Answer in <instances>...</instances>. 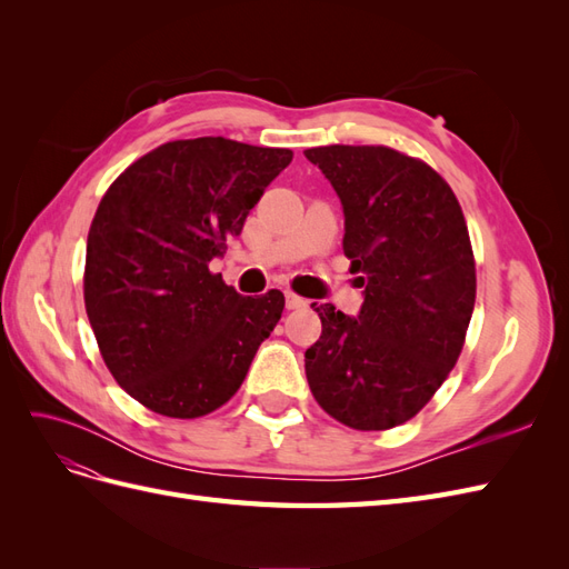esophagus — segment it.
Returning <instances> with one entry per match:
<instances>
[{
    "label": "esophagus",
    "mask_w": 569,
    "mask_h": 569,
    "mask_svg": "<svg viewBox=\"0 0 569 569\" xmlns=\"http://www.w3.org/2000/svg\"><path fill=\"white\" fill-rule=\"evenodd\" d=\"M284 301H287V308H289V311H299V308H306V306H308V301H306L303 297L295 295V291H287V295H284Z\"/></svg>",
    "instance_id": "esophagus-1"
}]
</instances>
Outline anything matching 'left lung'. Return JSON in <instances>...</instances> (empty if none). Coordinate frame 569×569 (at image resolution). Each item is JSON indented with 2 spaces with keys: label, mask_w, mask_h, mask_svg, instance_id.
I'll return each mask as SVG.
<instances>
[{
  "label": "left lung",
  "mask_w": 569,
  "mask_h": 569,
  "mask_svg": "<svg viewBox=\"0 0 569 569\" xmlns=\"http://www.w3.org/2000/svg\"><path fill=\"white\" fill-rule=\"evenodd\" d=\"M343 206V256L366 287L358 318L311 303L306 351L320 408L360 432L416 418L462 351L477 272L460 203L432 166L382 144L306 149Z\"/></svg>",
  "instance_id": "left-lung-1"
}]
</instances>
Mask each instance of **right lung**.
<instances>
[{
  "instance_id": "obj_1",
  "label": "right lung",
  "mask_w": 569,
  "mask_h": 569,
  "mask_svg": "<svg viewBox=\"0 0 569 569\" xmlns=\"http://www.w3.org/2000/svg\"><path fill=\"white\" fill-rule=\"evenodd\" d=\"M291 157L226 137L176 140L130 163L101 197L84 311L113 380L144 408L194 420L242 387L284 295H237L209 263Z\"/></svg>"
}]
</instances>
